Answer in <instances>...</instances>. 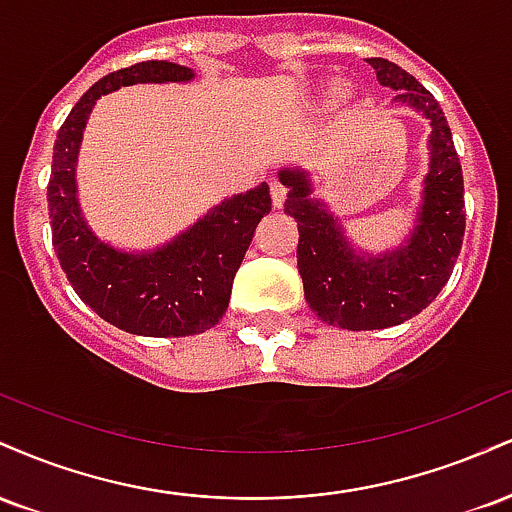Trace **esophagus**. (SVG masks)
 Instances as JSON below:
<instances>
[{
	"label": "esophagus",
	"mask_w": 512,
	"mask_h": 512,
	"mask_svg": "<svg viewBox=\"0 0 512 512\" xmlns=\"http://www.w3.org/2000/svg\"><path fill=\"white\" fill-rule=\"evenodd\" d=\"M269 192H272V202H274V207H284V202H286V185L281 180H272L269 182Z\"/></svg>",
	"instance_id": "34e87169"
}]
</instances>
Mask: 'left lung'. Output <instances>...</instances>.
<instances>
[{
	"instance_id": "obj_1",
	"label": "left lung",
	"mask_w": 512,
	"mask_h": 512,
	"mask_svg": "<svg viewBox=\"0 0 512 512\" xmlns=\"http://www.w3.org/2000/svg\"><path fill=\"white\" fill-rule=\"evenodd\" d=\"M368 64L380 86L397 91V105L431 120V163L407 243L375 257L354 250L325 204L310 197L308 173L279 170V180L289 187L284 211L298 223L296 257L305 301L327 325L351 332L385 330L419 315L448 284L464 238L462 166L443 110L433 93L395 62L370 57Z\"/></svg>"
}]
</instances>
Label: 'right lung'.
Wrapping results in <instances>:
<instances>
[{
  "mask_svg": "<svg viewBox=\"0 0 512 512\" xmlns=\"http://www.w3.org/2000/svg\"><path fill=\"white\" fill-rule=\"evenodd\" d=\"M182 64L149 60L103 76L74 105L55 139L48 207L52 245L76 296L105 322L142 337H190L214 327L231 301L233 276L257 223L272 211L269 185L223 199L195 226L149 252H125L88 228L76 197V158L101 96L132 84L192 81Z\"/></svg>",
  "mask_w": 512,
  "mask_h": 512,
  "instance_id": "add662e5",
  "label": "right lung"
}]
</instances>
